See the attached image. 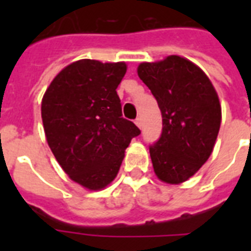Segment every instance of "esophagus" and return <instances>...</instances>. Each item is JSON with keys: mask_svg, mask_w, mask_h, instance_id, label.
Returning a JSON list of instances; mask_svg holds the SVG:
<instances>
[{"mask_svg": "<svg viewBox=\"0 0 251 251\" xmlns=\"http://www.w3.org/2000/svg\"><path fill=\"white\" fill-rule=\"evenodd\" d=\"M134 122H135V125H137L138 127L141 129V127H142V120H141V117H138L137 120H135V121H134Z\"/></svg>", "mask_w": 251, "mask_h": 251, "instance_id": "obj_1", "label": "esophagus"}]
</instances>
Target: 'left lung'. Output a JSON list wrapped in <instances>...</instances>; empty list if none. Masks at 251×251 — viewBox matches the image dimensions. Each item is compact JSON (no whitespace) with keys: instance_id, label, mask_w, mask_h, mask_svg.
<instances>
[{"instance_id":"1","label":"left lung","mask_w":251,"mask_h":251,"mask_svg":"<svg viewBox=\"0 0 251 251\" xmlns=\"http://www.w3.org/2000/svg\"><path fill=\"white\" fill-rule=\"evenodd\" d=\"M138 75L155 96L163 117V133L150 146L155 175L172 185L183 182L214 150L222 122L218 94L202 69L179 56L143 62Z\"/></svg>"}]
</instances>
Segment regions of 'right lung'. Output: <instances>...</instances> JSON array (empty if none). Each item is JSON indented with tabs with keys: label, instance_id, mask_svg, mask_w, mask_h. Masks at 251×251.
I'll return each mask as SVG.
<instances>
[{
	"label": "right lung",
	"instance_id": "add662e5",
	"mask_svg": "<svg viewBox=\"0 0 251 251\" xmlns=\"http://www.w3.org/2000/svg\"><path fill=\"white\" fill-rule=\"evenodd\" d=\"M125 73V62L75 61L57 74L43 96L49 147L66 175L88 190H101L116 178L125 150L141 134L122 117L116 88Z\"/></svg>",
	"mask_w": 251,
	"mask_h": 251
}]
</instances>
